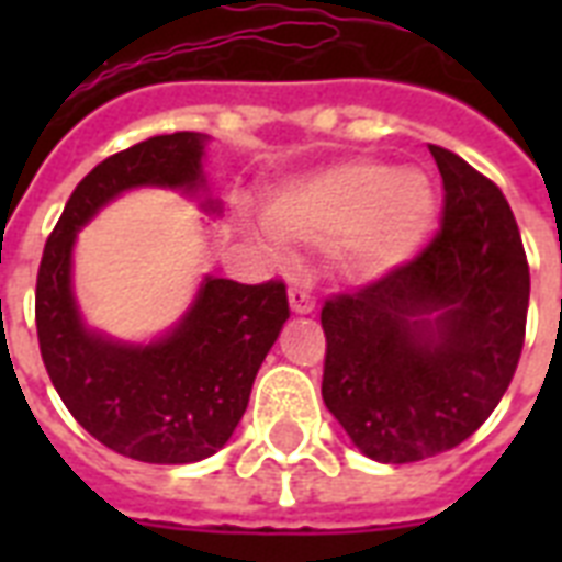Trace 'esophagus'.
Segmentation results:
<instances>
[{"label": "esophagus", "instance_id": "obj_1", "mask_svg": "<svg viewBox=\"0 0 562 562\" xmlns=\"http://www.w3.org/2000/svg\"><path fill=\"white\" fill-rule=\"evenodd\" d=\"M289 306L294 315H312V312H315V297H312L306 289H291Z\"/></svg>", "mask_w": 562, "mask_h": 562}]
</instances>
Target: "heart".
<instances>
[{"label": "heart", "instance_id": "obj_1", "mask_svg": "<svg viewBox=\"0 0 562 562\" xmlns=\"http://www.w3.org/2000/svg\"><path fill=\"white\" fill-rule=\"evenodd\" d=\"M437 218V194L423 171L379 160H344L280 187L265 227L282 241L347 245V268L379 280L423 250Z\"/></svg>", "mask_w": 562, "mask_h": 562}]
</instances>
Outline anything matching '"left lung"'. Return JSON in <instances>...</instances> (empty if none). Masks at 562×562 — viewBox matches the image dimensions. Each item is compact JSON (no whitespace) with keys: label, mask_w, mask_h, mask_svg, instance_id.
Masks as SVG:
<instances>
[{"label":"left lung","mask_w":562,"mask_h":562,"mask_svg":"<svg viewBox=\"0 0 562 562\" xmlns=\"http://www.w3.org/2000/svg\"><path fill=\"white\" fill-rule=\"evenodd\" d=\"M428 151L443 229L414 262L321 312L326 408L379 463L463 443L505 396L525 341L531 277L505 194L458 154Z\"/></svg>","instance_id":"obj_1"}]
</instances>
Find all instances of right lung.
Returning <instances> with one entry per match:
<instances>
[{
    "instance_id": "obj_1",
    "label": "right lung",
    "mask_w": 562,
    "mask_h": 562,
    "mask_svg": "<svg viewBox=\"0 0 562 562\" xmlns=\"http://www.w3.org/2000/svg\"><path fill=\"white\" fill-rule=\"evenodd\" d=\"M210 136H151L99 162L75 187L37 273V338L48 379L78 423L113 452L194 463L227 443L254 379L289 321L282 282L241 285L206 273L192 303L151 341L92 329L75 297V241L108 203L169 189L221 215L203 171Z\"/></svg>"
}]
</instances>
